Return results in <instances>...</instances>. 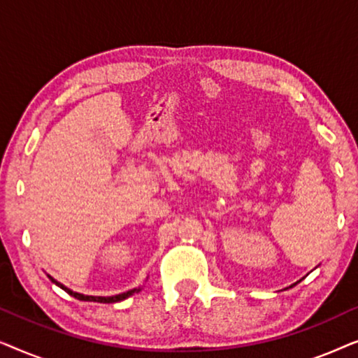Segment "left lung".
I'll return each mask as SVG.
<instances>
[{
  "mask_svg": "<svg viewBox=\"0 0 358 358\" xmlns=\"http://www.w3.org/2000/svg\"><path fill=\"white\" fill-rule=\"evenodd\" d=\"M296 283H298V282H296ZM296 283H295V285H296Z\"/></svg>",
  "mask_w": 358,
  "mask_h": 358,
  "instance_id": "8db88e82",
  "label": "left lung"
}]
</instances>
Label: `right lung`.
<instances>
[{"instance_id":"1","label":"right lung","mask_w":358,"mask_h":358,"mask_svg":"<svg viewBox=\"0 0 358 358\" xmlns=\"http://www.w3.org/2000/svg\"><path fill=\"white\" fill-rule=\"evenodd\" d=\"M47 277L50 278L52 283H55L57 287H60L62 290H65V292L68 293V295L75 296L76 300H81V301H96V303H117V301H124V300H127V298L131 296V295H135V293H138V292L141 290V287H138V288H131V290H129V292L119 293V295H112V296H92V295H83V293H78V292H73V290H70V288L65 287V285H63V283H60V282H58V280H55V278H53L52 275H48V273H47Z\"/></svg>"}]
</instances>
